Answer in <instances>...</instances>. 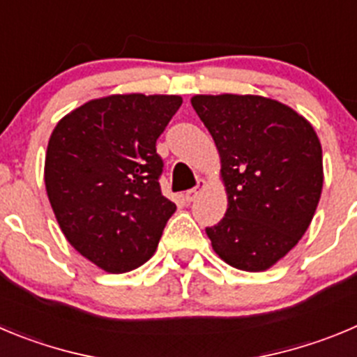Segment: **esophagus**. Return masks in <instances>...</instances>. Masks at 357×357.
Wrapping results in <instances>:
<instances>
[{
	"instance_id": "34e87169",
	"label": "esophagus",
	"mask_w": 357,
	"mask_h": 357,
	"mask_svg": "<svg viewBox=\"0 0 357 357\" xmlns=\"http://www.w3.org/2000/svg\"><path fill=\"white\" fill-rule=\"evenodd\" d=\"M207 189V182L205 181H198V185L192 189H189V191H185V200L188 202H195L196 200V196L200 195L202 191H205Z\"/></svg>"
}]
</instances>
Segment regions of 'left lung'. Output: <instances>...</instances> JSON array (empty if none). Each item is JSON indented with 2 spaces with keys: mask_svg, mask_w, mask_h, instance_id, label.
<instances>
[{
  "mask_svg": "<svg viewBox=\"0 0 357 357\" xmlns=\"http://www.w3.org/2000/svg\"><path fill=\"white\" fill-rule=\"evenodd\" d=\"M191 104L221 161L228 207L207 228L212 250L235 269L260 273L308 230L324 185L322 146L312 123L261 96H195Z\"/></svg>",
  "mask_w": 357,
  "mask_h": 357,
  "instance_id": "obj_1",
  "label": "left lung"
}]
</instances>
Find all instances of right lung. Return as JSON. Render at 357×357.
<instances>
[{
  "instance_id": "right-lung-1",
  "label": "right lung",
  "mask_w": 357,
  "mask_h": 357,
  "mask_svg": "<svg viewBox=\"0 0 357 357\" xmlns=\"http://www.w3.org/2000/svg\"><path fill=\"white\" fill-rule=\"evenodd\" d=\"M181 96L116 93L76 107L47 143L44 182L70 246L111 274L143 266L176 205L159 185L155 142Z\"/></svg>"
}]
</instances>
